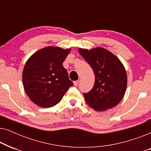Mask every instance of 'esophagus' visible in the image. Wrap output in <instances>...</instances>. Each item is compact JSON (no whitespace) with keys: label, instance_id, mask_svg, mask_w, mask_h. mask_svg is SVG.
<instances>
[{"label":"esophagus","instance_id":"34e87169","mask_svg":"<svg viewBox=\"0 0 151 151\" xmlns=\"http://www.w3.org/2000/svg\"><path fill=\"white\" fill-rule=\"evenodd\" d=\"M78 84H79V80H77V81H74L73 82V84L75 86H78Z\"/></svg>","mask_w":151,"mask_h":151}]
</instances>
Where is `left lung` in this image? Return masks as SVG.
I'll use <instances>...</instances> for the list:
<instances>
[{
	"mask_svg": "<svg viewBox=\"0 0 151 151\" xmlns=\"http://www.w3.org/2000/svg\"><path fill=\"white\" fill-rule=\"evenodd\" d=\"M80 54L89 64L95 74L91 90L84 97L88 106L98 111L117 105L124 96L127 75L124 66L116 55L101 47L78 49Z\"/></svg>",
	"mask_w": 151,
	"mask_h": 151,
	"instance_id": "8db88e82",
	"label": "left lung"
}]
</instances>
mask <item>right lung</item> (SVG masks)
<instances>
[{
  "label": "right lung",
  "instance_id": "right-lung-1",
  "mask_svg": "<svg viewBox=\"0 0 151 151\" xmlns=\"http://www.w3.org/2000/svg\"><path fill=\"white\" fill-rule=\"evenodd\" d=\"M71 49L48 46L36 51L27 60L22 83L34 104L42 108L55 106L73 85L63 65Z\"/></svg>",
  "mask_w": 151,
  "mask_h": 151
}]
</instances>
